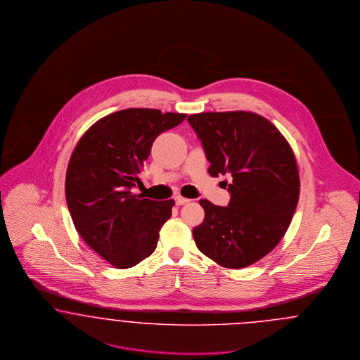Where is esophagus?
<instances>
[{"mask_svg":"<svg viewBox=\"0 0 360 360\" xmlns=\"http://www.w3.org/2000/svg\"><path fill=\"white\" fill-rule=\"evenodd\" d=\"M188 201H190V200L182 197V195H176V197H175V204H176V205H185V204H188Z\"/></svg>","mask_w":360,"mask_h":360,"instance_id":"esophagus-1","label":"esophagus"}]
</instances>
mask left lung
Instances as JSON below:
<instances>
[{
	"label": "left lung",
	"instance_id": "1",
	"mask_svg": "<svg viewBox=\"0 0 360 360\" xmlns=\"http://www.w3.org/2000/svg\"><path fill=\"white\" fill-rule=\"evenodd\" d=\"M188 124L202 143L212 176L232 178L228 206L201 200L204 221L193 229L198 250L226 269H243L273 251L291 223L300 174L290 144L252 112H206Z\"/></svg>",
	"mask_w": 360,
	"mask_h": 360
}]
</instances>
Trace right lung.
Segmentation results:
<instances>
[{"label":"right lung","instance_id":"add662e5","mask_svg":"<svg viewBox=\"0 0 360 360\" xmlns=\"http://www.w3.org/2000/svg\"><path fill=\"white\" fill-rule=\"evenodd\" d=\"M186 119L182 113L131 108L93 124L79 139L66 172V201L86 244L117 269H129L156 248L174 200L134 194L155 139Z\"/></svg>","mask_w":360,"mask_h":360}]
</instances>
